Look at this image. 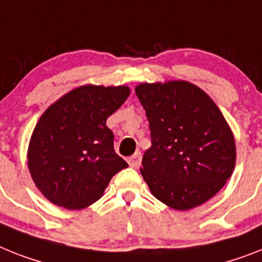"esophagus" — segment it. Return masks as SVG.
<instances>
[{
	"label": "esophagus",
	"mask_w": 262,
	"mask_h": 262,
	"mask_svg": "<svg viewBox=\"0 0 262 262\" xmlns=\"http://www.w3.org/2000/svg\"><path fill=\"white\" fill-rule=\"evenodd\" d=\"M140 162H142V152L140 151H136L133 157L128 158V165L134 168L139 167Z\"/></svg>",
	"instance_id": "obj_1"
}]
</instances>
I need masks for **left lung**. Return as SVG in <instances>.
<instances>
[{
    "instance_id": "left-lung-1",
    "label": "left lung",
    "mask_w": 262,
    "mask_h": 262,
    "mask_svg": "<svg viewBox=\"0 0 262 262\" xmlns=\"http://www.w3.org/2000/svg\"><path fill=\"white\" fill-rule=\"evenodd\" d=\"M151 147L140 172L155 198L177 210L209 201L230 178L233 134L214 101L187 81L140 84Z\"/></svg>"
}]
</instances>
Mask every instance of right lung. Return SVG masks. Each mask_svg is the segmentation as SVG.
<instances>
[{"label": "right lung", "mask_w": 262, "mask_h": 262, "mask_svg": "<svg viewBox=\"0 0 262 262\" xmlns=\"http://www.w3.org/2000/svg\"><path fill=\"white\" fill-rule=\"evenodd\" d=\"M128 95L124 85H84L42 114L30 138L28 165L52 204L87 207L103 195L116 172L128 167L114 150V134L105 126Z\"/></svg>", "instance_id": "1"}]
</instances>
